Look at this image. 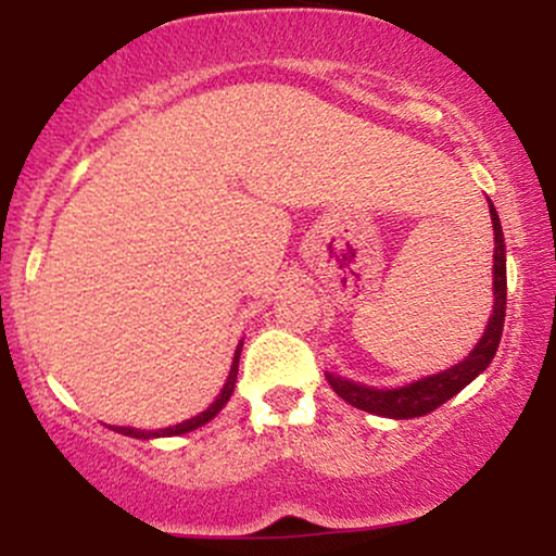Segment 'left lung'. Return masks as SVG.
<instances>
[{
    "label": "left lung",
    "instance_id": "1",
    "mask_svg": "<svg viewBox=\"0 0 556 556\" xmlns=\"http://www.w3.org/2000/svg\"><path fill=\"white\" fill-rule=\"evenodd\" d=\"M491 225H494V314L489 318V327L483 331L481 342L476 344L473 353L463 363L452 366L450 371L433 374L429 379H420L416 384L400 389H371L355 384V381L340 379V376L327 374V381L344 402H350L358 410L374 413L384 418H418L426 413L437 410L446 400L455 397L463 387H468L478 374L486 371V366L494 358L496 348L502 340L504 327V308H507V264H504V235L496 208L489 201Z\"/></svg>",
    "mask_w": 556,
    "mask_h": 556
}]
</instances>
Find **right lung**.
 Returning <instances> with one entry per match:
<instances>
[{
    "label": "right lung",
    "mask_w": 556,
    "mask_h": 556,
    "mask_svg": "<svg viewBox=\"0 0 556 556\" xmlns=\"http://www.w3.org/2000/svg\"><path fill=\"white\" fill-rule=\"evenodd\" d=\"M240 350H242V342L238 344V350H235V358H232V368H229V376H227V384L222 389V394L212 402V407L208 410H203L201 416L190 418V420H182V424L177 426H169V429H162V431H140V429H130V426H117L114 431L125 433V437H136V439H151V437H175V433H188L198 429V426L208 424L216 413L222 410V407L227 405V400L232 397V389H235V381H238V363H240Z\"/></svg>",
    "instance_id": "1"
}]
</instances>
